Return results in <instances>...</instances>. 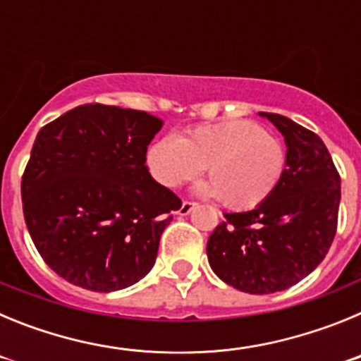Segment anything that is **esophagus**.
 <instances>
[{
	"mask_svg": "<svg viewBox=\"0 0 361 361\" xmlns=\"http://www.w3.org/2000/svg\"><path fill=\"white\" fill-rule=\"evenodd\" d=\"M195 208V202H190V200H184L183 202V206H180V208H178V215H188V213H191V209Z\"/></svg>",
	"mask_w": 361,
	"mask_h": 361,
	"instance_id": "esophagus-1",
	"label": "esophagus"
}]
</instances>
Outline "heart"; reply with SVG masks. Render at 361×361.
<instances>
[{"label":"heart","mask_w":361,"mask_h":361,"mask_svg":"<svg viewBox=\"0 0 361 361\" xmlns=\"http://www.w3.org/2000/svg\"><path fill=\"white\" fill-rule=\"evenodd\" d=\"M146 161L166 188L190 183L206 166L204 195L220 197L231 209H251L269 199L282 180L286 149L253 121H224L200 124L184 137H161L149 146Z\"/></svg>","instance_id":"b5f03b06"}]
</instances>
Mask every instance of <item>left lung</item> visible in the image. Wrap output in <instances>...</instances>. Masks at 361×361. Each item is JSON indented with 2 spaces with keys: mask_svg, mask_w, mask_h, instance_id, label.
<instances>
[{
  "mask_svg": "<svg viewBox=\"0 0 361 361\" xmlns=\"http://www.w3.org/2000/svg\"><path fill=\"white\" fill-rule=\"evenodd\" d=\"M288 145L276 190L251 212L224 213L206 253L220 280L250 295L291 288L317 269L336 235L340 173L324 141L279 114L260 111Z\"/></svg>",
  "mask_w": 361,
  "mask_h": 361,
  "instance_id": "1",
  "label": "left lung"
}]
</instances>
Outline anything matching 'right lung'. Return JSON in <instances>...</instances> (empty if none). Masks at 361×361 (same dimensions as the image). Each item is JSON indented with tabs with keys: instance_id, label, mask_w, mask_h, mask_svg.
<instances>
[{
	"instance_id": "1",
	"label": "right lung",
	"mask_w": 361,
	"mask_h": 361,
	"mask_svg": "<svg viewBox=\"0 0 361 361\" xmlns=\"http://www.w3.org/2000/svg\"><path fill=\"white\" fill-rule=\"evenodd\" d=\"M161 126L146 111L94 103L39 130L21 178L23 215L36 250L66 282L119 291L153 267L183 204L145 164Z\"/></svg>"
}]
</instances>
